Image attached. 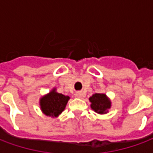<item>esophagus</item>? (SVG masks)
<instances>
[{
  "mask_svg": "<svg viewBox=\"0 0 153 153\" xmlns=\"http://www.w3.org/2000/svg\"><path fill=\"white\" fill-rule=\"evenodd\" d=\"M75 96H76L77 97H79V98H82L83 97V94L82 92H77V93H75Z\"/></svg>",
  "mask_w": 153,
  "mask_h": 153,
  "instance_id": "34e87169",
  "label": "esophagus"
}]
</instances>
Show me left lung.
<instances>
[{
	"label": "left lung",
	"instance_id": "obj_1",
	"mask_svg": "<svg viewBox=\"0 0 153 153\" xmlns=\"http://www.w3.org/2000/svg\"><path fill=\"white\" fill-rule=\"evenodd\" d=\"M91 108L100 115L108 113L111 107V101L105 93H95L89 97Z\"/></svg>",
	"mask_w": 153,
	"mask_h": 153
}]
</instances>
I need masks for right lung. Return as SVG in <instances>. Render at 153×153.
<instances>
[{"label":"right lung","mask_w":153,"mask_h":153,"mask_svg":"<svg viewBox=\"0 0 153 153\" xmlns=\"http://www.w3.org/2000/svg\"><path fill=\"white\" fill-rule=\"evenodd\" d=\"M69 100L70 97L57 93L56 88H53L39 99V106L44 115L55 118L63 112Z\"/></svg>","instance_id":"1"}]
</instances>
